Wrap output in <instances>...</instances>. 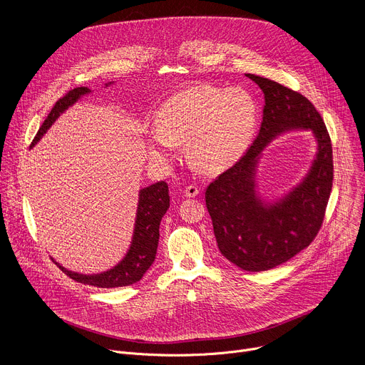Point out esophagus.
<instances>
[{
	"mask_svg": "<svg viewBox=\"0 0 365 365\" xmlns=\"http://www.w3.org/2000/svg\"><path fill=\"white\" fill-rule=\"evenodd\" d=\"M197 195H199V187L197 186H195V185L186 186V189H185V196L186 197H195Z\"/></svg>",
	"mask_w": 365,
	"mask_h": 365,
	"instance_id": "34e87169",
	"label": "esophagus"
}]
</instances>
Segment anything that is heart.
Listing matches in <instances>:
<instances>
[{"label": "heart", "instance_id": "b5f03b06", "mask_svg": "<svg viewBox=\"0 0 365 365\" xmlns=\"http://www.w3.org/2000/svg\"><path fill=\"white\" fill-rule=\"evenodd\" d=\"M257 106L240 88L200 85L168 99L158 123L148 131L153 159L168 162L178 143L186 140L189 159L206 173H218L235 163L250 145L257 125Z\"/></svg>", "mask_w": 365, "mask_h": 365}]
</instances>
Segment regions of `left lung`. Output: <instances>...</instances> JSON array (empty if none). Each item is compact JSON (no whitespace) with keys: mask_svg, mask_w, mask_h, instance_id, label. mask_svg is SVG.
I'll use <instances>...</instances> for the list:
<instances>
[{"mask_svg":"<svg viewBox=\"0 0 365 365\" xmlns=\"http://www.w3.org/2000/svg\"><path fill=\"white\" fill-rule=\"evenodd\" d=\"M247 76L264 93L262 127L240 162L207 186L205 200L221 254L242 270L266 272L289 262L321 230L332 190V144L321 114L306 96L267 78ZM296 129L316 137V159L296 187L269 201L257 190L259 159L274 138Z\"/></svg>","mask_w":365,"mask_h":365,"instance_id":"obj_1","label":"left lung"}]
</instances>
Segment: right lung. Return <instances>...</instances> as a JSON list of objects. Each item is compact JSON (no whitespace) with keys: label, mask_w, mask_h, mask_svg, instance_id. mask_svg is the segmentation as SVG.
<instances>
[{"label":"right lung","mask_w":365,"mask_h":365,"mask_svg":"<svg viewBox=\"0 0 365 365\" xmlns=\"http://www.w3.org/2000/svg\"><path fill=\"white\" fill-rule=\"evenodd\" d=\"M111 83L113 82H108L106 83V86H110ZM88 93H91V89L86 86H81L69 91L63 98H61L55 103V107L51 108L44 123L41 124L30 148L40 141V138L47 133V130L55 124V121L69 107H72L73 103H76L82 96ZM169 206H170V196H169V186L166 182L162 180L140 189L131 244L125 255L121 258V262H118L110 270L95 273V274H83V273L65 269L56 262L55 258L51 259H53L65 274H68L71 279H73L78 283H83L95 287H103V289L134 284L144 276V273L154 263L155 252H158V245H159V237H160L159 234L160 221L163 215L168 212Z\"/></svg>","instance_id":"obj_1"}]
</instances>
